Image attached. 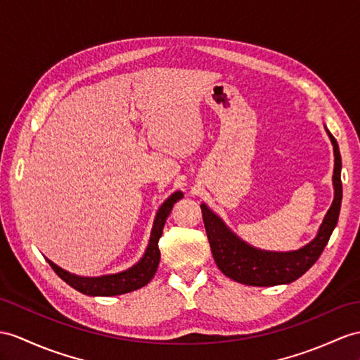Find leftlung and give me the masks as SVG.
Returning <instances> with one entry per match:
<instances>
[{"instance_id": "1", "label": "left lung", "mask_w": 360, "mask_h": 360, "mask_svg": "<svg viewBox=\"0 0 360 360\" xmlns=\"http://www.w3.org/2000/svg\"><path fill=\"white\" fill-rule=\"evenodd\" d=\"M327 134L333 143V151H335V171H333L335 200H333L327 215L323 217V221L319 227L316 238L300 250L267 252L252 248L248 243L238 238L223 223L221 218L215 215L205 203L200 206L201 214H203L210 250H212L218 269L227 278L233 279L236 283L255 287L288 284L302 276L318 261L338 224L342 203L340 153L336 139L333 137L328 129Z\"/></svg>"}]
</instances>
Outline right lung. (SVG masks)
Masks as SVG:
<instances>
[{"label": "right lung", "mask_w": 360, "mask_h": 360, "mask_svg": "<svg viewBox=\"0 0 360 360\" xmlns=\"http://www.w3.org/2000/svg\"><path fill=\"white\" fill-rule=\"evenodd\" d=\"M183 198V192L177 191L165 201L157 210L155 220L153 224L151 231V238L148 243V248L143 253L142 259H140L137 264L129 267L128 270L120 271V274L114 275H103L98 278H85V276H77L70 274V271L58 267L55 262L47 259L49 264L56 271V275L65 281L68 285H72L75 290L81 292L89 296H116V295H124L134 292L137 288L146 285L151 281L153 276L155 275L157 267H159L160 262V250H159V240L163 233V226L166 223V218H168L169 212L172 210L174 203Z\"/></svg>", "instance_id": "add662e5"}]
</instances>
